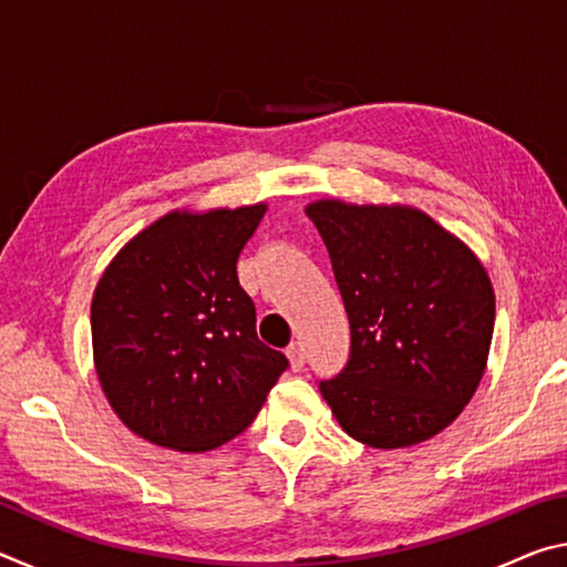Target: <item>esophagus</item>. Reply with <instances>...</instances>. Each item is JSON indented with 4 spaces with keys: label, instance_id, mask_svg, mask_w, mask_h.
Segmentation results:
<instances>
[{
    "label": "esophagus",
    "instance_id": "1",
    "mask_svg": "<svg viewBox=\"0 0 567 567\" xmlns=\"http://www.w3.org/2000/svg\"><path fill=\"white\" fill-rule=\"evenodd\" d=\"M287 360H290V368H292V370H302V368H305L307 354H305L302 342H292L290 348H287Z\"/></svg>",
    "mask_w": 567,
    "mask_h": 567
}]
</instances>
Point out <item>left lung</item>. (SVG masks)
<instances>
[{"instance_id": "8db88e82", "label": "left lung", "mask_w": 567, "mask_h": 567, "mask_svg": "<svg viewBox=\"0 0 567 567\" xmlns=\"http://www.w3.org/2000/svg\"><path fill=\"white\" fill-rule=\"evenodd\" d=\"M350 320V358L320 382L334 420L362 445L395 450L445 430L483 380L495 292L463 239L410 205L305 207Z\"/></svg>"}]
</instances>
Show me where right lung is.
<instances>
[{
	"mask_svg": "<svg viewBox=\"0 0 567 567\" xmlns=\"http://www.w3.org/2000/svg\"><path fill=\"white\" fill-rule=\"evenodd\" d=\"M265 203L172 209L134 235L92 297V352L104 398L152 445L205 453L257 417L287 370L257 338L237 260Z\"/></svg>",
	"mask_w": 567,
	"mask_h": 567,
	"instance_id": "right-lung-1",
	"label": "right lung"
}]
</instances>
